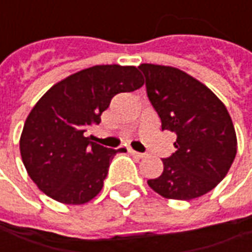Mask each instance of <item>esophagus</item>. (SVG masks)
Listing matches in <instances>:
<instances>
[{
  "label": "esophagus",
  "instance_id": "34e87169",
  "mask_svg": "<svg viewBox=\"0 0 252 252\" xmlns=\"http://www.w3.org/2000/svg\"><path fill=\"white\" fill-rule=\"evenodd\" d=\"M129 153L132 154V155H135V157H137V158H146V154L143 153H137V151H133V150H131Z\"/></svg>",
  "mask_w": 252,
  "mask_h": 252
}]
</instances>
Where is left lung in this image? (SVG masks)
I'll return each instance as SVG.
<instances>
[{"label": "left lung", "mask_w": 252, "mask_h": 252, "mask_svg": "<svg viewBox=\"0 0 252 252\" xmlns=\"http://www.w3.org/2000/svg\"><path fill=\"white\" fill-rule=\"evenodd\" d=\"M139 70L162 131L177 135L175 153L162 159L163 173L148 180V186L171 200L206 194L221 182L236 157V133L227 108L205 85L178 68L143 63Z\"/></svg>", "instance_id": "8db88e82"}]
</instances>
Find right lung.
Masks as SVG:
<instances>
[{
  "label": "right lung",
  "mask_w": 252,
  "mask_h": 252,
  "mask_svg": "<svg viewBox=\"0 0 252 252\" xmlns=\"http://www.w3.org/2000/svg\"><path fill=\"white\" fill-rule=\"evenodd\" d=\"M144 85L135 66L102 64L54 85L25 120L20 153L31 180L54 200L81 205L98 194L117 153L86 137L119 93Z\"/></svg>",
  "instance_id": "right-lung-1"
}]
</instances>
